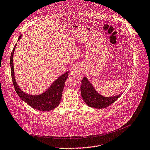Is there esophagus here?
<instances>
[{
    "label": "esophagus",
    "mask_w": 150,
    "mask_h": 150,
    "mask_svg": "<svg viewBox=\"0 0 150 150\" xmlns=\"http://www.w3.org/2000/svg\"><path fill=\"white\" fill-rule=\"evenodd\" d=\"M70 75L75 77L77 80H80L82 79V69L80 67H75L71 70Z\"/></svg>",
    "instance_id": "obj_1"
}]
</instances>
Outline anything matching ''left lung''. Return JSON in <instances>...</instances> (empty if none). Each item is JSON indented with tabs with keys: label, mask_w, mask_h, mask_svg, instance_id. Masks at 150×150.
<instances>
[{
	"label": "left lung",
	"mask_w": 150,
	"mask_h": 150,
	"mask_svg": "<svg viewBox=\"0 0 150 150\" xmlns=\"http://www.w3.org/2000/svg\"><path fill=\"white\" fill-rule=\"evenodd\" d=\"M81 94L85 103L90 107L96 108H104L107 107L115 102L122 94L106 97L102 96L96 91L91 83L84 77L80 87Z\"/></svg>",
	"instance_id": "1"
}]
</instances>
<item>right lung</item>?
Listing matches in <instances>:
<instances>
[{
	"mask_svg": "<svg viewBox=\"0 0 150 150\" xmlns=\"http://www.w3.org/2000/svg\"><path fill=\"white\" fill-rule=\"evenodd\" d=\"M21 37L22 35L19 36L18 41L21 39ZM16 45L17 43L13 47L10 59L11 76L16 93L19 96V97L23 101H24V102L28 104L30 106L35 109L43 111H48L54 109L59 105L61 101L63 90L65 85V81L68 78L69 71L60 76L52 83L49 88H48L45 92L40 95L33 96L24 93L21 90L18 85L14 74L13 58Z\"/></svg>",
	"mask_w": 150,
	"mask_h": 150,
	"instance_id": "right-lung-1",
	"label": "right lung"
}]
</instances>
